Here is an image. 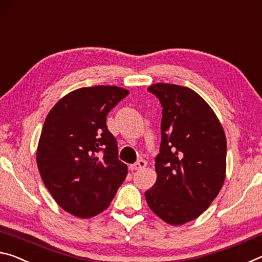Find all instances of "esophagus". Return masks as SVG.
<instances>
[{
  "label": "esophagus",
  "instance_id": "esophagus-1",
  "mask_svg": "<svg viewBox=\"0 0 262 262\" xmlns=\"http://www.w3.org/2000/svg\"><path fill=\"white\" fill-rule=\"evenodd\" d=\"M146 165H147V162L141 159V160L137 161L136 164L130 165V169H131V170H138V169L144 168V167H146Z\"/></svg>",
  "mask_w": 262,
  "mask_h": 262
}]
</instances>
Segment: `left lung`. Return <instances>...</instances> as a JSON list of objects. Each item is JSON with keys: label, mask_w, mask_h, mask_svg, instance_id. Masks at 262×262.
I'll use <instances>...</instances> for the list:
<instances>
[{"label": "left lung", "mask_w": 262, "mask_h": 262, "mask_svg": "<svg viewBox=\"0 0 262 262\" xmlns=\"http://www.w3.org/2000/svg\"><path fill=\"white\" fill-rule=\"evenodd\" d=\"M148 92L162 105L157 181L145 191L148 207L170 225L191 222L220 194L226 173V137L220 119L199 94L170 83Z\"/></svg>", "instance_id": "obj_1"}]
</instances>
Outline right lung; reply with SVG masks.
Segmentation results:
<instances>
[{"label":"right lung","mask_w":262,"mask_h":262,"mask_svg":"<svg viewBox=\"0 0 262 262\" xmlns=\"http://www.w3.org/2000/svg\"><path fill=\"white\" fill-rule=\"evenodd\" d=\"M128 91L83 87L63 96L45 119L37 147L42 182L68 213L91 218L109 207L127 174L106 115Z\"/></svg>","instance_id":"obj_1"}]
</instances>
